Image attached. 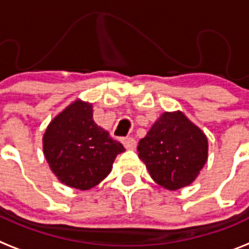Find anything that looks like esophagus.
<instances>
[{"mask_svg":"<svg viewBox=\"0 0 249 249\" xmlns=\"http://www.w3.org/2000/svg\"><path fill=\"white\" fill-rule=\"evenodd\" d=\"M122 142L127 150L136 149V140L132 139V137H124V139L122 140Z\"/></svg>","mask_w":249,"mask_h":249,"instance_id":"obj_1","label":"esophagus"}]
</instances>
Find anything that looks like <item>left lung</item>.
<instances>
[{
  "label": "left lung",
  "mask_w": 249,
  "mask_h": 249,
  "mask_svg": "<svg viewBox=\"0 0 249 249\" xmlns=\"http://www.w3.org/2000/svg\"><path fill=\"white\" fill-rule=\"evenodd\" d=\"M207 150L206 135L180 110L163 113L137 146L150 177L169 191L196 179L206 163Z\"/></svg>",
  "instance_id": "obj_1"
}]
</instances>
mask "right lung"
Masks as SVG:
<instances>
[{
	"instance_id": "add662e5",
	"label": "right lung",
	"mask_w": 249,
	"mask_h": 249,
	"mask_svg": "<svg viewBox=\"0 0 249 249\" xmlns=\"http://www.w3.org/2000/svg\"><path fill=\"white\" fill-rule=\"evenodd\" d=\"M124 147L92 120V106L75 100L51 121L43 153L55 177L76 190H90L110 173Z\"/></svg>"
}]
</instances>
